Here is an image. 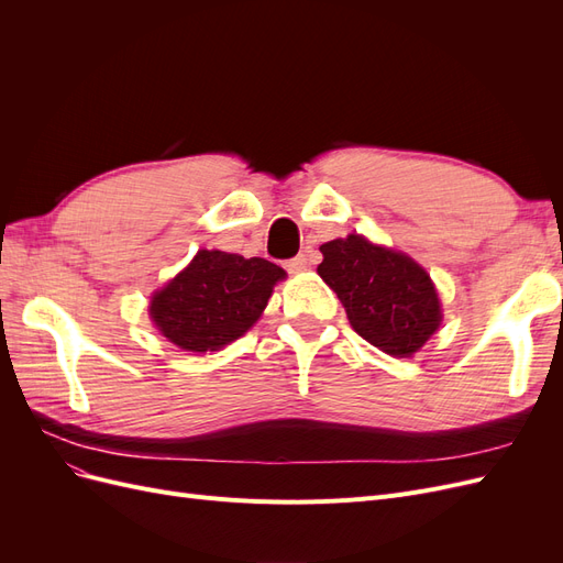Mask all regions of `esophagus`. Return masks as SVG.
Masks as SVG:
<instances>
[{
    "mask_svg": "<svg viewBox=\"0 0 563 563\" xmlns=\"http://www.w3.org/2000/svg\"><path fill=\"white\" fill-rule=\"evenodd\" d=\"M305 267H308V255H302V253L286 263V269H288V272H300V269H305Z\"/></svg>",
    "mask_w": 563,
    "mask_h": 563,
    "instance_id": "1",
    "label": "esophagus"
}]
</instances>
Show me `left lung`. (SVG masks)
I'll return each instance as SVG.
<instances>
[{
	"label": "left lung",
	"mask_w": 563,
	"mask_h": 563,
	"mask_svg": "<svg viewBox=\"0 0 563 563\" xmlns=\"http://www.w3.org/2000/svg\"><path fill=\"white\" fill-rule=\"evenodd\" d=\"M317 267L343 302L352 329L391 356L418 352L441 323L437 288L406 253L371 244L362 234L321 244Z\"/></svg>",
	"instance_id": "1"
}]
</instances>
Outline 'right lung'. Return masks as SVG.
Returning <instances> with one entry per match:
<instances>
[{"instance_id": "right-lung-1", "label": "right lung", "mask_w": 563, "mask_h": 563, "mask_svg": "<svg viewBox=\"0 0 563 563\" xmlns=\"http://www.w3.org/2000/svg\"><path fill=\"white\" fill-rule=\"evenodd\" d=\"M286 272L265 258L201 249L150 300V317L185 352H216L261 319Z\"/></svg>"}]
</instances>
